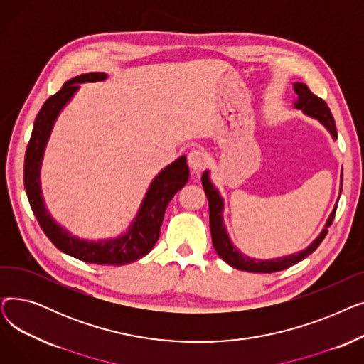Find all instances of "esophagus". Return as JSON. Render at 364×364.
I'll list each match as a JSON object with an SVG mask.
<instances>
[{
	"label": "esophagus",
	"instance_id": "1",
	"mask_svg": "<svg viewBox=\"0 0 364 364\" xmlns=\"http://www.w3.org/2000/svg\"><path fill=\"white\" fill-rule=\"evenodd\" d=\"M187 164H188V166L192 168L195 172L202 171V169L206 166V164H208L205 151L200 150V149L190 150L188 156H187Z\"/></svg>",
	"mask_w": 364,
	"mask_h": 364
}]
</instances>
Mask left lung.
<instances>
[{
  "label": "left lung",
  "mask_w": 364,
  "mask_h": 364,
  "mask_svg": "<svg viewBox=\"0 0 364 364\" xmlns=\"http://www.w3.org/2000/svg\"><path fill=\"white\" fill-rule=\"evenodd\" d=\"M294 91L296 92V99L294 102V107L298 110H302L304 114L307 117L317 119L324 128H326L333 140L338 139V132L335 127V119L331 113V109L328 105L324 103L320 97H317L316 94L310 91V88L302 84V82H295L294 84ZM202 186L205 190V195L208 198V205H209V227H211V235H213V245L215 247L217 254L220 255L221 259H224L228 265H232L233 269L242 270V272H250V273H274L280 272L284 269H289L291 265L302 261L304 258H307L310 254H313L324 236L328 235V228L331 227L335 213H336V206L335 205L333 211L331 213L329 218L326 220V224H324L323 230L320 235L307 246L305 250L286 255V257H279V258H272V259H257L245 255L240 252L237 247L233 245L230 240V236L227 233V228L223 220V211H224V200L218 192V188L213 184L211 176H209V169H206L202 174ZM341 190H342V177H341Z\"/></svg>",
  "instance_id": "1"
}]
</instances>
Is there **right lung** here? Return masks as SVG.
<instances>
[{
    "label": "right lung",
    "mask_w": 364,
    "mask_h": 364,
    "mask_svg": "<svg viewBox=\"0 0 364 364\" xmlns=\"http://www.w3.org/2000/svg\"><path fill=\"white\" fill-rule=\"evenodd\" d=\"M107 78L103 72H88L75 76L65 82L62 90L43 105L38 112L32 136L25 155V190L32 211L44 230L46 236L62 252L78 258L88 264L124 265L147 255L159 239L161 225L169 200L183 188L188 180V166L186 156H180L151 180L136 218L128 230L118 237L88 240L73 236L65 227L57 223L46 206L41 190V165L44 151L50 139L55 119L62 109L72 100L80 84L100 82Z\"/></svg>",
    "instance_id": "obj_1"
}]
</instances>
